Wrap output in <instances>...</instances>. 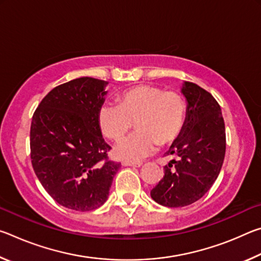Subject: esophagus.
<instances>
[{
	"mask_svg": "<svg viewBox=\"0 0 261 261\" xmlns=\"http://www.w3.org/2000/svg\"><path fill=\"white\" fill-rule=\"evenodd\" d=\"M122 165L123 166H131V167H140L141 166V162H134V161H122Z\"/></svg>",
	"mask_w": 261,
	"mask_h": 261,
	"instance_id": "1",
	"label": "esophagus"
}]
</instances>
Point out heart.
<instances>
[{
    "instance_id": "heart-1",
    "label": "heart",
    "mask_w": 261,
    "mask_h": 261,
    "mask_svg": "<svg viewBox=\"0 0 261 261\" xmlns=\"http://www.w3.org/2000/svg\"><path fill=\"white\" fill-rule=\"evenodd\" d=\"M117 106L105 103L98 113L100 130L107 138L118 140L134 125L138 130L116 144L114 153L122 160H140L166 146L182 134L187 105L173 91L154 85H137L117 96Z\"/></svg>"
}]
</instances>
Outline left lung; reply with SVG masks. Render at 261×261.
I'll use <instances>...</instances> for the list:
<instances>
[{
  "label": "left lung",
  "mask_w": 261,
  "mask_h": 261,
  "mask_svg": "<svg viewBox=\"0 0 261 261\" xmlns=\"http://www.w3.org/2000/svg\"><path fill=\"white\" fill-rule=\"evenodd\" d=\"M188 101L182 134L167 155H175L165 167V176L151 190V197L167 207H183L199 200L220 174L226 154V129L221 107L210 92L185 82Z\"/></svg>",
  "instance_id": "obj_1"
}]
</instances>
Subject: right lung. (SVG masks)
<instances>
[{
    "label": "right lung",
    "mask_w": 261,
    "mask_h": 261,
    "mask_svg": "<svg viewBox=\"0 0 261 261\" xmlns=\"http://www.w3.org/2000/svg\"><path fill=\"white\" fill-rule=\"evenodd\" d=\"M107 82L81 77L48 93L31 123V162L49 196L67 208L87 212L107 200L121 163L101 134L98 113Z\"/></svg>",
    "instance_id": "obj_1"
}]
</instances>
